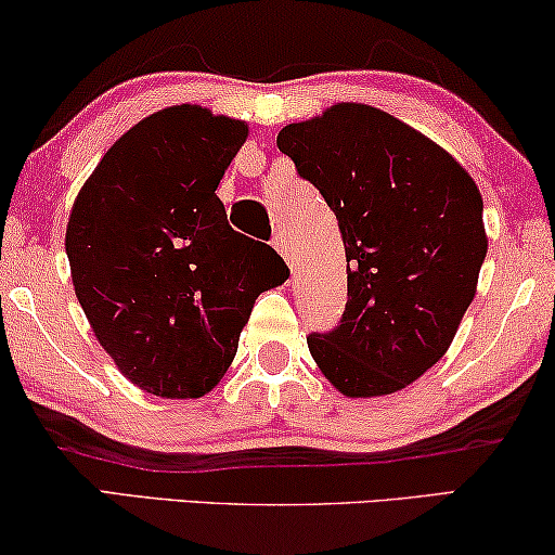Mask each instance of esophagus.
I'll list each match as a JSON object with an SVG mask.
<instances>
[{
  "instance_id": "obj_1",
  "label": "esophagus",
  "mask_w": 555,
  "mask_h": 555,
  "mask_svg": "<svg viewBox=\"0 0 555 555\" xmlns=\"http://www.w3.org/2000/svg\"><path fill=\"white\" fill-rule=\"evenodd\" d=\"M271 244H274V248H276V251H279L281 256H284V259H286V263H288V267H292V269H294V259H296V251H294V246H292V244H288L286 233L279 229V231L274 233V241H271Z\"/></svg>"
}]
</instances>
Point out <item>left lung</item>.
I'll use <instances>...</instances> for the list:
<instances>
[{
  "label": "left lung",
  "mask_w": 555,
  "mask_h": 555,
  "mask_svg": "<svg viewBox=\"0 0 555 555\" xmlns=\"http://www.w3.org/2000/svg\"><path fill=\"white\" fill-rule=\"evenodd\" d=\"M276 145L322 193L347 251V307L307 337L347 397L408 387L448 352L470 307L488 238L465 168L377 107L341 103L292 122Z\"/></svg>",
  "instance_id": "1"
}]
</instances>
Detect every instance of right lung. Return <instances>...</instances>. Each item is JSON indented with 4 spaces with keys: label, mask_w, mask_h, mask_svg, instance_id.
Listing matches in <instances>:
<instances>
[{
    "label": "right lung",
    "mask_w": 555,
    "mask_h": 555,
    "mask_svg": "<svg viewBox=\"0 0 555 555\" xmlns=\"http://www.w3.org/2000/svg\"><path fill=\"white\" fill-rule=\"evenodd\" d=\"M241 120L176 105L140 120L98 163L69 214L77 301L132 385L201 397L229 370L256 296L274 286L267 244L233 231L218 183Z\"/></svg>",
    "instance_id": "1"
}]
</instances>
